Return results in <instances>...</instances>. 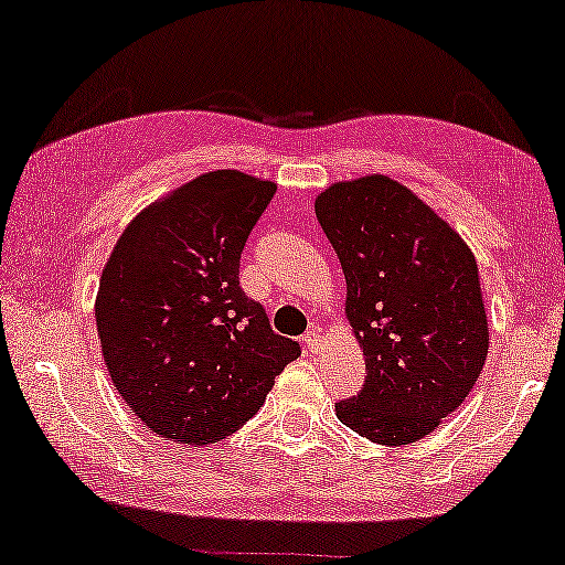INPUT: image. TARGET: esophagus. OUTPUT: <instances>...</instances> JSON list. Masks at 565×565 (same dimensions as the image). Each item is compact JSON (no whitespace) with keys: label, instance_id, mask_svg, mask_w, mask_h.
<instances>
[{"label":"esophagus","instance_id":"esophagus-1","mask_svg":"<svg viewBox=\"0 0 565 565\" xmlns=\"http://www.w3.org/2000/svg\"><path fill=\"white\" fill-rule=\"evenodd\" d=\"M303 344H306V350L308 352H319V347H321V339H319V327H311L303 334Z\"/></svg>","mask_w":565,"mask_h":565}]
</instances>
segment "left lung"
Instances as JSON below:
<instances>
[{
	"label": "left lung",
	"mask_w": 565,
	"mask_h": 565,
	"mask_svg": "<svg viewBox=\"0 0 565 565\" xmlns=\"http://www.w3.org/2000/svg\"><path fill=\"white\" fill-rule=\"evenodd\" d=\"M316 218L342 262L344 313L365 354V385L339 401L337 419L370 443H416L466 401L489 354L473 252L385 174L331 184Z\"/></svg>",
	"instance_id": "1"
}]
</instances>
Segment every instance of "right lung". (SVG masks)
<instances>
[{
	"instance_id": "add662e5",
	"label": "right lung",
	"mask_w": 565,
	"mask_h": 565,
	"mask_svg": "<svg viewBox=\"0 0 565 565\" xmlns=\"http://www.w3.org/2000/svg\"><path fill=\"white\" fill-rule=\"evenodd\" d=\"M277 190L236 169L200 174L143 207L103 269L95 319L115 391L180 445L244 427L298 342L238 285V259Z\"/></svg>"
}]
</instances>
